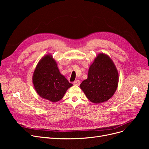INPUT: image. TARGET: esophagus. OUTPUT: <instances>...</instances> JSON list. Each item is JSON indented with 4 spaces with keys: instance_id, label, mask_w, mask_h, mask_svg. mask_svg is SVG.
I'll return each instance as SVG.
<instances>
[{
    "instance_id": "esophagus-1",
    "label": "esophagus",
    "mask_w": 149,
    "mask_h": 149,
    "mask_svg": "<svg viewBox=\"0 0 149 149\" xmlns=\"http://www.w3.org/2000/svg\"><path fill=\"white\" fill-rule=\"evenodd\" d=\"M73 84L76 86H79L80 84V81L79 80H75V81L73 82Z\"/></svg>"
}]
</instances>
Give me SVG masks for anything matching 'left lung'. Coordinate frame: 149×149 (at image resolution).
<instances>
[{
	"instance_id": "8db88e82",
	"label": "left lung",
	"mask_w": 149,
	"mask_h": 149,
	"mask_svg": "<svg viewBox=\"0 0 149 149\" xmlns=\"http://www.w3.org/2000/svg\"><path fill=\"white\" fill-rule=\"evenodd\" d=\"M118 81V70L112 60L106 54L100 53L89 67L88 79L80 87L92 103L98 104L112 98Z\"/></svg>"
}]
</instances>
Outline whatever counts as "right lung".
I'll list each match as a JSON object with an SVG mask.
<instances>
[{
	"label": "right lung",
	"mask_w": 149,
	"mask_h": 149,
	"mask_svg": "<svg viewBox=\"0 0 149 149\" xmlns=\"http://www.w3.org/2000/svg\"><path fill=\"white\" fill-rule=\"evenodd\" d=\"M32 79L38 95L53 103L61 100L67 90L73 85L60 74L56 60L49 54L39 60Z\"/></svg>",
	"instance_id": "right-lung-1"
}]
</instances>
